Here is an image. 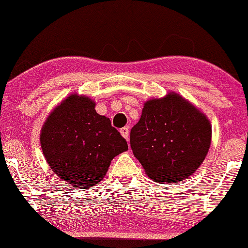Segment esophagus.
Wrapping results in <instances>:
<instances>
[{
    "label": "esophagus",
    "instance_id": "obj_1",
    "mask_svg": "<svg viewBox=\"0 0 248 248\" xmlns=\"http://www.w3.org/2000/svg\"><path fill=\"white\" fill-rule=\"evenodd\" d=\"M120 133L125 140H129V128L128 127H124L123 129H120Z\"/></svg>",
    "mask_w": 248,
    "mask_h": 248
}]
</instances>
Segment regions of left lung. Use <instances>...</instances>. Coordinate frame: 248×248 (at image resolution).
<instances>
[{
    "mask_svg": "<svg viewBox=\"0 0 248 248\" xmlns=\"http://www.w3.org/2000/svg\"><path fill=\"white\" fill-rule=\"evenodd\" d=\"M211 140L206 116L176 93L147 101L130 132L135 158L158 183H177L192 175L205 159Z\"/></svg>",
    "mask_w": 248,
    "mask_h": 248,
    "instance_id": "8db88e82",
    "label": "left lung"
}]
</instances>
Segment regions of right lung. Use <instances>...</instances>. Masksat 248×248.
I'll use <instances>...</instances> for the list:
<instances>
[{
    "instance_id": "obj_1",
    "label": "right lung",
    "mask_w": 248,
    "mask_h": 248,
    "mask_svg": "<svg viewBox=\"0 0 248 248\" xmlns=\"http://www.w3.org/2000/svg\"><path fill=\"white\" fill-rule=\"evenodd\" d=\"M87 96L72 94L52 110L41 132V146L51 170L75 188L88 189L108 172L128 144L94 109Z\"/></svg>"
}]
</instances>
